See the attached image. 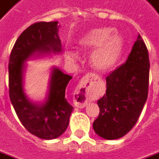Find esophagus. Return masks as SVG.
Listing matches in <instances>:
<instances>
[{
  "instance_id": "34e87169",
  "label": "esophagus",
  "mask_w": 159,
  "mask_h": 159,
  "mask_svg": "<svg viewBox=\"0 0 159 159\" xmlns=\"http://www.w3.org/2000/svg\"><path fill=\"white\" fill-rule=\"evenodd\" d=\"M95 80V75L87 74L83 77L75 91V102L79 107H85L90 101V90L93 86V80Z\"/></svg>"
}]
</instances>
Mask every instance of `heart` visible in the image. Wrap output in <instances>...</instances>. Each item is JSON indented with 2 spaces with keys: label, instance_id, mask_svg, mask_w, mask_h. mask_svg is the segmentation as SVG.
<instances>
[{
  "label": "heart",
  "instance_id": "obj_1",
  "mask_svg": "<svg viewBox=\"0 0 159 159\" xmlns=\"http://www.w3.org/2000/svg\"><path fill=\"white\" fill-rule=\"evenodd\" d=\"M111 27H101L89 31L78 41L82 50L95 48L91 54V64L101 72L109 71L119 61L124 48V39Z\"/></svg>",
  "mask_w": 159,
  "mask_h": 159
}]
</instances>
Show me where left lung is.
<instances>
[{
	"instance_id": "1",
	"label": "left lung",
	"mask_w": 159,
	"mask_h": 159,
	"mask_svg": "<svg viewBox=\"0 0 159 159\" xmlns=\"http://www.w3.org/2000/svg\"><path fill=\"white\" fill-rule=\"evenodd\" d=\"M150 61L140 34L126 62L107 78V91L98 100L99 114L94 132L106 139H117L129 132L139 118L147 99Z\"/></svg>"
}]
</instances>
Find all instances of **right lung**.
Here are the masks:
<instances>
[{
  "label": "right lung",
  "instance_id": "1",
  "mask_svg": "<svg viewBox=\"0 0 159 159\" xmlns=\"http://www.w3.org/2000/svg\"><path fill=\"white\" fill-rule=\"evenodd\" d=\"M58 21L36 22L21 33L11 52L8 63L9 97L23 126L42 139H53L63 134L69 125L73 107L65 97L72 76L52 67L48 93L43 103L33 102L24 92L26 61L33 55L61 52Z\"/></svg>",
  "mask_w": 159,
  "mask_h": 159
}]
</instances>
